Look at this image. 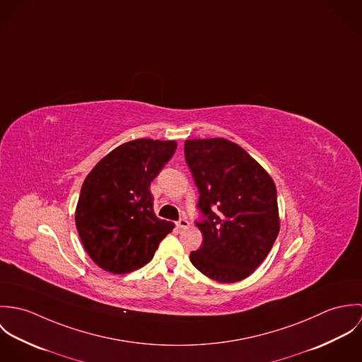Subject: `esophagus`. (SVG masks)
<instances>
[{"label":"esophagus","instance_id":"esophagus-1","mask_svg":"<svg viewBox=\"0 0 362 362\" xmlns=\"http://www.w3.org/2000/svg\"><path fill=\"white\" fill-rule=\"evenodd\" d=\"M177 227H178L180 230H182V228H188V227H189V221H188V220H185V218H181V220H178V221H177Z\"/></svg>","mask_w":362,"mask_h":362}]
</instances>
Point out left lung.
<instances>
[{"instance_id":"8db88e82","label":"left lung","mask_w":362,"mask_h":362,"mask_svg":"<svg viewBox=\"0 0 362 362\" xmlns=\"http://www.w3.org/2000/svg\"><path fill=\"white\" fill-rule=\"evenodd\" d=\"M184 152L206 216L197 223L204 244L189 259L211 280L241 281L269 255L280 231L274 181L224 138L187 139Z\"/></svg>"}]
</instances>
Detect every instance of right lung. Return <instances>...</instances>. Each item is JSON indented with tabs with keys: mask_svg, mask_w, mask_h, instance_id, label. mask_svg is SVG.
<instances>
[{
	"mask_svg": "<svg viewBox=\"0 0 362 362\" xmlns=\"http://www.w3.org/2000/svg\"><path fill=\"white\" fill-rule=\"evenodd\" d=\"M175 149V141H129L104 156L85 178L75 224L88 255L105 272L141 269L173 231L171 221L156 216L149 188Z\"/></svg>",
	"mask_w": 362,
	"mask_h": 362,
	"instance_id": "add662e5",
	"label": "right lung"
}]
</instances>
